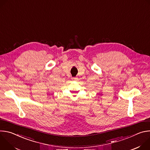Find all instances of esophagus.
<instances>
[{
  "label": "esophagus",
  "instance_id": "obj_1",
  "mask_svg": "<svg viewBox=\"0 0 150 150\" xmlns=\"http://www.w3.org/2000/svg\"><path fill=\"white\" fill-rule=\"evenodd\" d=\"M76 79V78L75 77H74V78H72V79H73V80H75V79Z\"/></svg>",
  "mask_w": 150,
  "mask_h": 150
}]
</instances>
